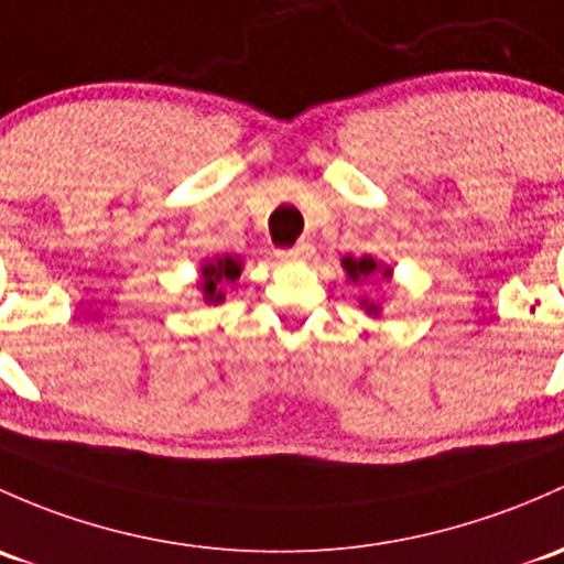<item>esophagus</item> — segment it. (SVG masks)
<instances>
[{
    "label": "esophagus",
    "mask_w": 564,
    "mask_h": 564,
    "mask_svg": "<svg viewBox=\"0 0 564 564\" xmlns=\"http://www.w3.org/2000/svg\"><path fill=\"white\" fill-rule=\"evenodd\" d=\"M311 253H313L311 242H297V246L281 248V251H275V257L278 259H307Z\"/></svg>",
    "instance_id": "esophagus-1"
}]
</instances>
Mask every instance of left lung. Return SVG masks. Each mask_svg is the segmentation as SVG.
<instances>
[{
	"label": "left lung",
	"mask_w": 564,
	"mask_h": 564,
	"mask_svg": "<svg viewBox=\"0 0 564 564\" xmlns=\"http://www.w3.org/2000/svg\"><path fill=\"white\" fill-rule=\"evenodd\" d=\"M343 267H346V272L351 275V281H365V278H370L372 272H378L376 259H370V257H361V259L346 257L343 259ZM389 275H391V270L387 267V270H383V278H389ZM365 305H367V300H365ZM367 311L376 313V305H370Z\"/></svg>",
	"instance_id": "8db88e82"
}]
</instances>
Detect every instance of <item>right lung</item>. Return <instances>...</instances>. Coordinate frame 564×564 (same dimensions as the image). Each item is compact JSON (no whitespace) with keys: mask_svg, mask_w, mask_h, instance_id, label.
Returning a JSON list of instances; mask_svg holds the SVG:
<instances>
[{"mask_svg":"<svg viewBox=\"0 0 564 564\" xmlns=\"http://www.w3.org/2000/svg\"><path fill=\"white\" fill-rule=\"evenodd\" d=\"M240 278V259L224 257L203 267V292L207 302H221L224 286L235 283Z\"/></svg>","mask_w":564,"mask_h":564,"instance_id":"right-lung-1","label":"right lung"}]
</instances>
